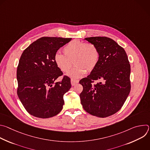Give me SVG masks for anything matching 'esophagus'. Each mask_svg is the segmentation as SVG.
Here are the masks:
<instances>
[{
    "label": "esophagus",
    "instance_id": "esophagus-1",
    "mask_svg": "<svg viewBox=\"0 0 150 150\" xmlns=\"http://www.w3.org/2000/svg\"><path fill=\"white\" fill-rule=\"evenodd\" d=\"M71 85H72V86H74L75 85H76V83H78L79 82V81L76 80V79H71Z\"/></svg>",
    "mask_w": 150,
    "mask_h": 150
}]
</instances>
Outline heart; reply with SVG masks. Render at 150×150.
Returning a JSON list of instances; mask_svg holds the SVG:
<instances>
[{
  "instance_id": "b5f03b06",
  "label": "heart",
  "mask_w": 150,
  "mask_h": 150,
  "mask_svg": "<svg viewBox=\"0 0 150 150\" xmlns=\"http://www.w3.org/2000/svg\"><path fill=\"white\" fill-rule=\"evenodd\" d=\"M63 51L64 54L59 53L54 54V63L62 72H68L73 62L75 67L68 74L72 78H80L87 71L91 72L98 62V50L92 43H85L78 40H74L68 42Z\"/></svg>"
}]
</instances>
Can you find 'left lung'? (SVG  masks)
<instances>
[{"label": "left lung", "instance_id": "1", "mask_svg": "<svg viewBox=\"0 0 150 150\" xmlns=\"http://www.w3.org/2000/svg\"><path fill=\"white\" fill-rule=\"evenodd\" d=\"M99 52L96 67L79 83V97L83 109L91 115L106 117L117 112L131 91V66L126 52L113 40L106 37L84 38ZM101 80L96 84L93 81Z\"/></svg>", "mask_w": 150, "mask_h": 150}]
</instances>
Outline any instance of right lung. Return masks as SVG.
<instances>
[{
  "mask_svg": "<svg viewBox=\"0 0 150 150\" xmlns=\"http://www.w3.org/2000/svg\"><path fill=\"white\" fill-rule=\"evenodd\" d=\"M72 38L41 37L30 45L21 55L17 68L18 96L32 116L49 118L62 110L63 95L71 87V79L63 75L54 61L57 50Z\"/></svg>",
  "mask_w": 150,
  "mask_h": 150,
  "instance_id": "right-lung-1",
  "label": "right lung"
}]
</instances>
